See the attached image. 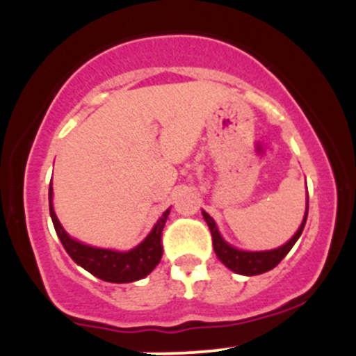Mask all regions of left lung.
Returning <instances> with one entry per match:
<instances>
[{"label": "left lung", "mask_w": 356, "mask_h": 356, "mask_svg": "<svg viewBox=\"0 0 356 356\" xmlns=\"http://www.w3.org/2000/svg\"><path fill=\"white\" fill-rule=\"evenodd\" d=\"M201 213H203L204 222H207L208 227H210L211 239H213V250L218 260H220L229 270L236 272V274L260 275L264 274V272H268L274 267H277L279 261L289 253L291 248L294 246V243L300 239L301 232H303V227H305V222H307V217H308V198H307V208H305V217L303 220H301L298 231L294 232V236L288 243H284V245L279 248H274V250L246 251V250H239V248L229 245V243L222 238L220 231H218L213 218H211L204 210H201Z\"/></svg>", "instance_id": "1"}]
</instances>
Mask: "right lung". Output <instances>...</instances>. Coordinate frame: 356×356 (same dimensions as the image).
Returning <instances> with one entry per match:
<instances>
[{
    "label": "right lung",
    "mask_w": 356,
    "mask_h": 356,
    "mask_svg": "<svg viewBox=\"0 0 356 356\" xmlns=\"http://www.w3.org/2000/svg\"><path fill=\"white\" fill-rule=\"evenodd\" d=\"M49 215H51L58 239L62 241L68 257L79 267H82L89 274L95 275V277L102 279V281L125 284V282H134L139 281V279H145L160 264L161 254H163V250H161V231H163L165 222H167L168 215H170V208H167L161 213V217L153 225L149 234L138 246L131 248L127 251L86 245V243H81L72 238V236H68V232L63 229L58 217H56L55 208H53L51 186H49Z\"/></svg>",
    "instance_id": "1"
}]
</instances>
